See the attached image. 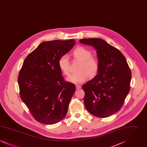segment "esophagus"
<instances>
[{"label":"esophagus","mask_w":147,"mask_h":147,"mask_svg":"<svg viewBox=\"0 0 147 147\" xmlns=\"http://www.w3.org/2000/svg\"><path fill=\"white\" fill-rule=\"evenodd\" d=\"M76 89H77V90H78V89H80L82 87H81V86L80 85H76Z\"/></svg>","instance_id":"obj_1"}]
</instances>
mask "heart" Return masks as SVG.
Here are the masks:
<instances>
[{
    "label": "heart",
    "mask_w": 147,
    "mask_h": 147,
    "mask_svg": "<svg viewBox=\"0 0 147 147\" xmlns=\"http://www.w3.org/2000/svg\"><path fill=\"white\" fill-rule=\"evenodd\" d=\"M74 58L81 61L78 71L79 72L73 73L67 78V80L74 84H80L84 82L88 79V76L90 78L95 77L99 69V63L98 59L91 57V52L89 49L83 46H79L73 51ZM59 69L65 75H68L69 71V60L67 55L61 56L58 60Z\"/></svg>",
    "instance_id": "b5f03b06"
}]
</instances>
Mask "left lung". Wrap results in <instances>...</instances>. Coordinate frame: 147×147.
I'll return each mask as SVG.
<instances>
[{
    "mask_svg": "<svg viewBox=\"0 0 147 147\" xmlns=\"http://www.w3.org/2000/svg\"><path fill=\"white\" fill-rule=\"evenodd\" d=\"M80 42L96 50L98 74L82 86L84 105L94 116L105 118L118 112L129 90L131 71L123 54L105 40L84 38Z\"/></svg>",
    "mask_w": 147,
    "mask_h": 147,
    "instance_id": "8db88e82",
    "label": "left lung"
}]
</instances>
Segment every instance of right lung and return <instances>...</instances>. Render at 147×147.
<instances>
[{
    "mask_svg": "<svg viewBox=\"0 0 147 147\" xmlns=\"http://www.w3.org/2000/svg\"><path fill=\"white\" fill-rule=\"evenodd\" d=\"M75 43L74 40L42 42L24 61L18 77L20 97L43 124H55L67 115L76 86L64 81L58 60Z\"/></svg>",
    "mask_w": 147,
    "mask_h": 147,
    "instance_id": "add662e5",
    "label": "right lung"
}]
</instances>
